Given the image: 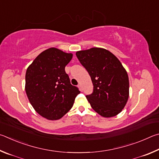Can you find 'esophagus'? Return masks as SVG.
<instances>
[{"mask_svg": "<svg viewBox=\"0 0 159 159\" xmlns=\"http://www.w3.org/2000/svg\"><path fill=\"white\" fill-rule=\"evenodd\" d=\"M77 87H78V88L80 89V91H82V86H81V84H79L77 85Z\"/></svg>", "mask_w": 159, "mask_h": 159, "instance_id": "1", "label": "esophagus"}]
</instances>
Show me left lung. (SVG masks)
<instances>
[{
    "label": "left lung",
    "instance_id": "left-lung-1",
    "mask_svg": "<svg viewBox=\"0 0 159 159\" xmlns=\"http://www.w3.org/2000/svg\"><path fill=\"white\" fill-rule=\"evenodd\" d=\"M76 56L93 83V93L86 96L91 107L105 118L117 115L129 97V76L120 61L100 47L78 51Z\"/></svg>",
    "mask_w": 159,
    "mask_h": 159
}]
</instances>
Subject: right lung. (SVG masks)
<instances>
[{"instance_id": "1", "label": "right lung", "mask_w": 159, "mask_h": 159, "mask_svg": "<svg viewBox=\"0 0 159 159\" xmlns=\"http://www.w3.org/2000/svg\"><path fill=\"white\" fill-rule=\"evenodd\" d=\"M72 58V53L51 47L41 52L26 70L28 98L36 112L49 120L63 117L80 93L65 71Z\"/></svg>"}]
</instances>
